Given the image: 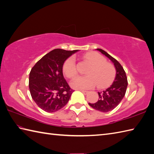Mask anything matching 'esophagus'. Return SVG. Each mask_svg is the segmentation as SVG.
<instances>
[{
	"instance_id": "esophagus-1",
	"label": "esophagus",
	"mask_w": 154,
	"mask_h": 154,
	"mask_svg": "<svg viewBox=\"0 0 154 154\" xmlns=\"http://www.w3.org/2000/svg\"><path fill=\"white\" fill-rule=\"evenodd\" d=\"M81 92H82L84 94H87L88 93H89V91H84V90H80Z\"/></svg>"
}]
</instances>
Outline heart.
<instances>
[{
  "instance_id": "1",
  "label": "heart",
  "mask_w": 154,
  "mask_h": 154,
  "mask_svg": "<svg viewBox=\"0 0 154 154\" xmlns=\"http://www.w3.org/2000/svg\"><path fill=\"white\" fill-rule=\"evenodd\" d=\"M85 59L92 63L88 69L87 76H78L71 81V86L75 89H87L93 87L97 83L99 87L106 86L112 80L115 73L114 68L106 62L102 55L91 52L84 56ZM63 71L68 78H73L77 74L75 59L73 56L69 57L65 61Z\"/></svg>"
}]
</instances>
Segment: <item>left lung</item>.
<instances>
[{"mask_svg": "<svg viewBox=\"0 0 154 154\" xmlns=\"http://www.w3.org/2000/svg\"><path fill=\"white\" fill-rule=\"evenodd\" d=\"M96 50L112 62L116 69V76L112 84L109 88L102 92L98 93L99 100L97 102L89 103V104L94 109L103 112H107L115 109L125 95L128 86L127 77L125 71L119 61L102 49L99 48Z\"/></svg>", "mask_w": 154, "mask_h": 154, "instance_id": "obj_1", "label": "left lung"}]
</instances>
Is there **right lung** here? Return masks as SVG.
Listing matches in <instances>:
<instances>
[{"mask_svg": "<svg viewBox=\"0 0 154 154\" xmlns=\"http://www.w3.org/2000/svg\"><path fill=\"white\" fill-rule=\"evenodd\" d=\"M79 50L55 49L39 60L29 75V89L32 99L41 109L54 112L68 103L73 90L63 74L64 62Z\"/></svg>", "mask_w": 154, "mask_h": 154, "instance_id": "right-lung-1", "label": "right lung"}]
</instances>
